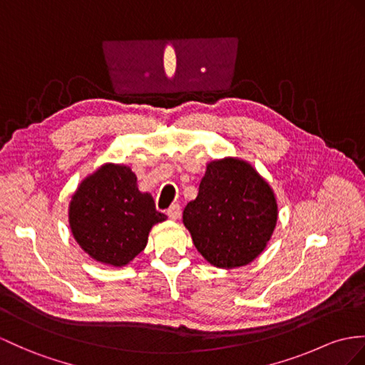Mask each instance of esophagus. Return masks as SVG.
Segmentation results:
<instances>
[{
  "label": "esophagus",
  "mask_w": 365,
  "mask_h": 365,
  "mask_svg": "<svg viewBox=\"0 0 365 365\" xmlns=\"http://www.w3.org/2000/svg\"><path fill=\"white\" fill-rule=\"evenodd\" d=\"M167 215H168V218H172V220L180 218L181 217V206H180V204H172V206L167 209Z\"/></svg>",
  "instance_id": "34e87169"
}]
</instances>
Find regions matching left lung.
I'll return each instance as SVG.
<instances>
[{
  "label": "left lung",
  "instance_id": "1",
  "mask_svg": "<svg viewBox=\"0 0 365 365\" xmlns=\"http://www.w3.org/2000/svg\"><path fill=\"white\" fill-rule=\"evenodd\" d=\"M279 206L268 181L238 158L206 165L198 197L182 212L198 252L215 268L232 269L254 262L272 237Z\"/></svg>",
  "mask_w": 365,
  "mask_h": 365
}]
</instances>
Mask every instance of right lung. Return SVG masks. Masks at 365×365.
Here are the masks:
<instances>
[{
    "instance_id": "right-lung-1",
    "label": "right lung",
    "mask_w": 365,
    "mask_h": 365,
    "mask_svg": "<svg viewBox=\"0 0 365 365\" xmlns=\"http://www.w3.org/2000/svg\"><path fill=\"white\" fill-rule=\"evenodd\" d=\"M69 227L93 260L122 268L144 251L152 227L167 220L153 197L138 189L128 165L106 163L78 184L68 209Z\"/></svg>"
}]
</instances>
